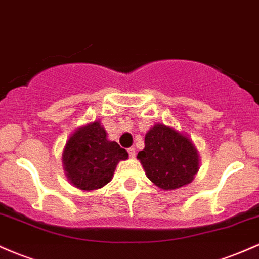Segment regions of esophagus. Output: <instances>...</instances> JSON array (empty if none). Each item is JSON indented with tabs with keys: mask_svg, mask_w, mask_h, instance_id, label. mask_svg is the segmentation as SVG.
Here are the masks:
<instances>
[{
	"mask_svg": "<svg viewBox=\"0 0 259 259\" xmlns=\"http://www.w3.org/2000/svg\"><path fill=\"white\" fill-rule=\"evenodd\" d=\"M127 150H128V154H130L131 158H132V159L136 158V149H135V148H128Z\"/></svg>",
	"mask_w": 259,
	"mask_h": 259,
	"instance_id": "34e87169",
	"label": "esophagus"
}]
</instances>
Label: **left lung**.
Returning <instances> with one entry per match:
<instances>
[{
  "mask_svg": "<svg viewBox=\"0 0 259 259\" xmlns=\"http://www.w3.org/2000/svg\"><path fill=\"white\" fill-rule=\"evenodd\" d=\"M144 142L137 158L150 181L162 190H176L192 181L198 171V154L190 139L170 127L155 124Z\"/></svg>",
  "mask_w": 259,
  "mask_h": 259,
  "instance_id": "1",
  "label": "left lung"
}]
</instances>
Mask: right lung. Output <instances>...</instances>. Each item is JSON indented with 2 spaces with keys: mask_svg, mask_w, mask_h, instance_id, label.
I'll list each match as a JSON object with an SVG mask.
<instances>
[{
  "mask_svg": "<svg viewBox=\"0 0 259 259\" xmlns=\"http://www.w3.org/2000/svg\"><path fill=\"white\" fill-rule=\"evenodd\" d=\"M128 153L117 142L107 141L99 122H93L72 135L63 152V165L69 181L77 188L92 191L110 182L116 165Z\"/></svg>",
  "mask_w": 259,
  "mask_h": 259,
  "instance_id": "1",
  "label": "right lung"
}]
</instances>
